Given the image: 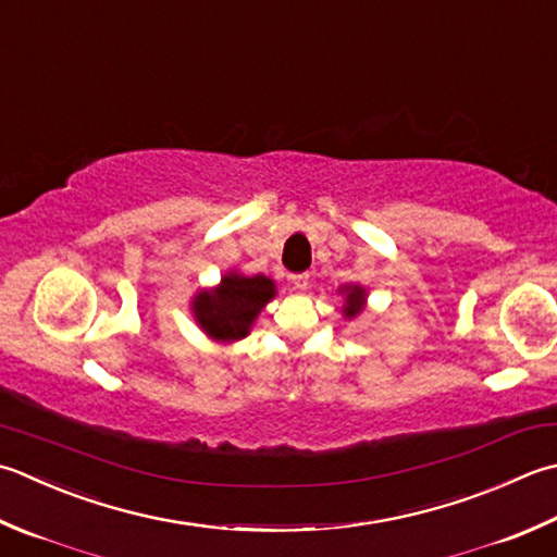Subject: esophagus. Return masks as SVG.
I'll use <instances>...</instances> for the list:
<instances>
[{"label":"esophagus","instance_id":"34e87169","mask_svg":"<svg viewBox=\"0 0 557 557\" xmlns=\"http://www.w3.org/2000/svg\"><path fill=\"white\" fill-rule=\"evenodd\" d=\"M289 280H292V287L297 292H304L309 287V275H292Z\"/></svg>","mask_w":557,"mask_h":557}]
</instances>
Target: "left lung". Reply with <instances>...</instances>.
I'll use <instances>...</instances> for the list:
<instances>
[{
  "label": "left lung",
  "mask_w": 557,
  "mask_h": 557,
  "mask_svg": "<svg viewBox=\"0 0 557 557\" xmlns=\"http://www.w3.org/2000/svg\"><path fill=\"white\" fill-rule=\"evenodd\" d=\"M337 294H343V315L347 321H352V319H357V315H362V311L367 307V289L362 285L350 282V285L337 287Z\"/></svg>",
  "instance_id": "left-lung-1"
}]
</instances>
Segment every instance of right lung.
<instances>
[{
  "label": "right lung",
  "mask_w": 557,
  "mask_h": 557,
  "mask_svg": "<svg viewBox=\"0 0 557 557\" xmlns=\"http://www.w3.org/2000/svg\"><path fill=\"white\" fill-rule=\"evenodd\" d=\"M275 280L228 270L222 275L220 285L193 294L190 311L207 337L228 345L244 341L260 311L275 299Z\"/></svg>",
  "instance_id": "add662e5"
}]
</instances>
